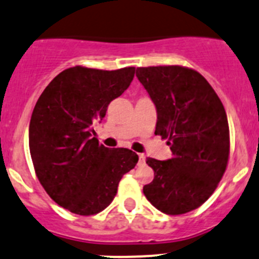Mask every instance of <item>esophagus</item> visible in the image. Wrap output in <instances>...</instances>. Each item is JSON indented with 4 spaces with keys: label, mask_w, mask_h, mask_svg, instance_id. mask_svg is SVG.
I'll return each mask as SVG.
<instances>
[{
    "label": "esophagus",
    "mask_w": 259,
    "mask_h": 259,
    "mask_svg": "<svg viewBox=\"0 0 259 259\" xmlns=\"http://www.w3.org/2000/svg\"><path fill=\"white\" fill-rule=\"evenodd\" d=\"M145 158H146V156L144 155V154H139V163H140V164L145 163Z\"/></svg>",
    "instance_id": "34e87169"
}]
</instances>
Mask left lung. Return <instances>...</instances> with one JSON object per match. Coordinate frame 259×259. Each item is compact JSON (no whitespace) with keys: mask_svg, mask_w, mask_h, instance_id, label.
Returning <instances> with one entry per match:
<instances>
[{"mask_svg":"<svg viewBox=\"0 0 259 259\" xmlns=\"http://www.w3.org/2000/svg\"><path fill=\"white\" fill-rule=\"evenodd\" d=\"M136 77L156 108L155 135L172 158H148L154 180L144 194L165 214L199 208L214 193L230 155L227 115L220 97L196 70L180 65L137 68Z\"/></svg>","mask_w":259,"mask_h":259,"instance_id":"1","label":"left lung"}]
</instances>
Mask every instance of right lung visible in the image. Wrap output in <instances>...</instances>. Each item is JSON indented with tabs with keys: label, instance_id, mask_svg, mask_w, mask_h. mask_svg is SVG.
<instances>
[{
	"label": "right lung",
	"instance_id": "1",
	"mask_svg": "<svg viewBox=\"0 0 259 259\" xmlns=\"http://www.w3.org/2000/svg\"><path fill=\"white\" fill-rule=\"evenodd\" d=\"M134 66L100 70L73 66L56 75L38 99L29 124L35 175L50 198L79 215L105 209L139 155L99 144L94 124L131 84Z\"/></svg>",
	"mask_w": 259,
	"mask_h": 259
}]
</instances>
